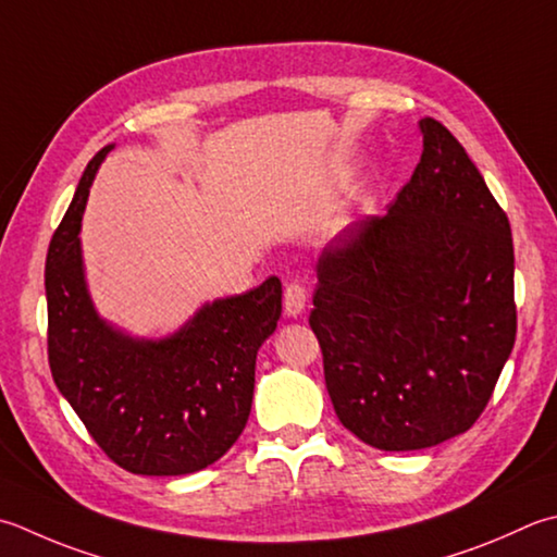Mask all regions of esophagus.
Instances as JSON below:
<instances>
[{"label":"esophagus","instance_id":"obj_1","mask_svg":"<svg viewBox=\"0 0 557 557\" xmlns=\"http://www.w3.org/2000/svg\"><path fill=\"white\" fill-rule=\"evenodd\" d=\"M304 309H307V289L299 282H289L285 289V315L287 319H297Z\"/></svg>","mask_w":557,"mask_h":557}]
</instances>
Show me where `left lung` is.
Wrapping results in <instances>:
<instances>
[{"label":"left lung","mask_w":557,"mask_h":557,"mask_svg":"<svg viewBox=\"0 0 557 557\" xmlns=\"http://www.w3.org/2000/svg\"><path fill=\"white\" fill-rule=\"evenodd\" d=\"M384 216L315 263L311 329L335 416L381 451H418L481 418L515 347V246L503 207L442 123Z\"/></svg>","instance_id":"8db88e82"}]
</instances>
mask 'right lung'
Listing matches in <instances>:
<instances>
[{
  "label": "right lung",
  "instance_id": "1",
  "mask_svg": "<svg viewBox=\"0 0 557 557\" xmlns=\"http://www.w3.org/2000/svg\"><path fill=\"white\" fill-rule=\"evenodd\" d=\"M115 145L89 161L46 263L48 357L54 386L96 444L137 475L202 471L244 432L256 386V355L275 333L282 285L205 301L181 329L133 335L103 319L82 253L89 188Z\"/></svg>",
  "mask_w": 557,
  "mask_h": 557
}]
</instances>
